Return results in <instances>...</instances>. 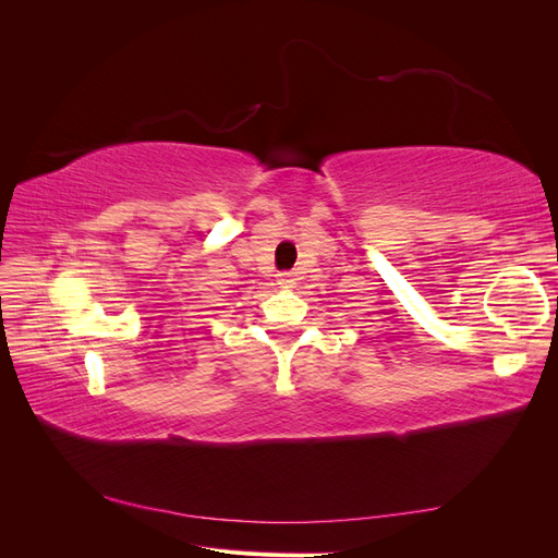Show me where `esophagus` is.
Segmentation results:
<instances>
[{
  "label": "esophagus",
  "instance_id": "34e87169",
  "mask_svg": "<svg viewBox=\"0 0 558 558\" xmlns=\"http://www.w3.org/2000/svg\"><path fill=\"white\" fill-rule=\"evenodd\" d=\"M277 277H279L277 281H279V286H281V289H293V286H295V281H298L293 272H281V275H277Z\"/></svg>",
  "mask_w": 558,
  "mask_h": 558
}]
</instances>
